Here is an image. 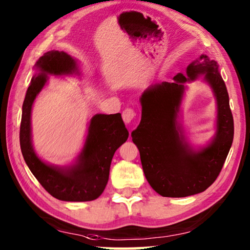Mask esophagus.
I'll return each mask as SVG.
<instances>
[{
	"label": "esophagus",
	"mask_w": 250,
	"mask_h": 250,
	"mask_svg": "<svg viewBox=\"0 0 250 250\" xmlns=\"http://www.w3.org/2000/svg\"><path fill=\"white\" fill-rule=\"evenodd\" d=\"M135 117V111L133 109H131V108H126V109L124 110L122 112V119L125 122V124H131V122L133 121Z\"/></svg>",
	"instance_id": "obj_1"
}]
</instances>
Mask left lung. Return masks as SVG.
Listing matches in <instances>:
<instances>
[{
	"mask_svg": "<svg viewBox=\"0 0 250 250\" xmlns=\"http://www.w3.org/2000/svg\"><path fill=\"white\" fill-rule=\"evenodd\" d=\"M210 86L217 102L216 134L202 148L192 146L179 121L187 89L199 76ZM142 117L131 133L140 152L145 178L163 197L183 198L203 192L214 183L232 146L234 121L229 93L217 62L207 54L190 63L174 82L148 86L140 97Z\"/></svg>",
	"mask_w": 250,
	"mask_h": 250,
	"instance_id": "1",
	"label": "left lung"
}]
</instances>
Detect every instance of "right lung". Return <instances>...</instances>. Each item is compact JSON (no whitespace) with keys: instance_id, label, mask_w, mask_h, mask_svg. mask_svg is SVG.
I'll return each mask as SVG.
<instances>
[{"instance_id":"right-lung-1","label":"right lung","mask_w":250,"mask_h":250,"mask_svg":"<svg viewBox=\"0 0 250 250\" xmlns=\"http://www.w3.org/2000/svg\"><path fill=\"white\" fill-rule=\"evenodd\" d=\"M36 73L22 104L20 142L27 166L52 197L62 201L83 202L97 199L106 188L113 154L129 138L120 113H97L89 120L87 134L78 157L70 165L43 162L35 152L31 139V109L46 86L49 75H81L76 59L64 51L51 50L39 58Z\"/></svg>"}]
</instances>
